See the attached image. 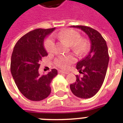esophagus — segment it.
<instances>
[{"instance_id":"obj_1","label":"esophagus","mask_w":123,"mask_h":123,"mask_svg":"<svg viewBox=\"0 0 123 123\" xmlns=\"http://www.w3.org/2000/svg\"><path fill=\"white\" fill-rule=\"evenodd\" d=\"M59 73H64V74H66V75H67L69 73L68 71H63V70H59Z\"/></svg>"}]
</instances>
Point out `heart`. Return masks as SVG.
Wrapping results in <instances>:
<instances>
[{
  "instance_id": "1",
  "label": "heart",
  "mask_w": 123,
  "mask_h": 123,
  "mask_svg": "<svg viewBox=\"0 0 123 123\" xmlns=\"http://www.w3.org/2000/svg\"><path fill=\"white\" fill-rule=\"evenodd\" d=\"M61 40H62L66 43L73 46L74 50L76 51H80L86 48V43L83 40L80 39L79 34L75 31L67 29L60 32L56 35ZM44 47L48 52H51L54 48V41L52 37H48L44 41ZM73 61V57H61L55 61L56 65L61 68H65Z\"/></svg>"
}]
</instances>
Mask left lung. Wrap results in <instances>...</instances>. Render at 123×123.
<instances>
[{"instance_id":"left-lung-1","label":"left lung","mask_w":123,"mask_h":123,"mask_svg":"<svg viewBox=\"0 0 123 123\" xmlns=\"http://www.w3.org/2000/svg\"><path fill=\"white\" fill-rule=\"evenodd\" d=\"M80 29L89 38L91 48L86 57L77 64V69L82 76L76 75V82L70 85L73 94L87 99L97 93L105 80L109 55L107 43L101 34L87 26L73 25Z\"/></svg>"}]
</instances>
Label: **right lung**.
<instances>
[{
  "mask_svg": "<svg viewBox=\"0 0 123 123\" xmlns=\"http://www.w3.org/2000/svg\"><path fill=\"white\" fill-rule=\"evenodd\" d=\"M52 29H37L22 36L15 44L11 61V72L21 93L31 101H41L51 92L50 83L57 75L56 69L46 75L39 73V61L48 55L44 48V38Z\"/></svg>",
  "mask_w": 123,
  "mask_h": 123,
  "instance_id": "right-lung-1",
  "label": "right lung"
}]
</instances>
